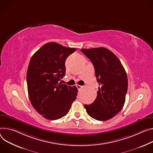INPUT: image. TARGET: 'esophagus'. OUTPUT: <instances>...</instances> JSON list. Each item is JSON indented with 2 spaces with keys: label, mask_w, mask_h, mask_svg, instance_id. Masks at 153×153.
Listing matches in <instances>:
<instances>
[{
  "label": "esophagus",
  "mask_w": 153,
  "mask_h": 153,
  "mask_svg": "<svg viewBox=\"0 0 153 153\" xmlns=\"http://www.w3.org/2000/svg\"><path fill=\"white\" fill-rule=\"evenodd\" d=\"M76 87H77V89L79 90H80V89L82 88V86H81V85H76Z\"/></svg>",
  "instance_id": "1"
}]
</instances>
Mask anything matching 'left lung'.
Segmentation results:
<instances>
[{
	"instance_id": "1",
	"label": "left lung",
	"mask_w": 153,
	"mask_h": 153,
	"mask_svg": "<svg viewBox=\"0 0 153 153\" xmlns=\"http://www.w3.org/2000/svg\"><path fill=\"white\" fill-rule=\"evenodd\" d=\"M81 51L92 62L100 85L94 101L84 107L94 119L108 120L118 114L124 104L128 87L126 72L118 57L105 48Z\"/></svg>"
}]
</instances>
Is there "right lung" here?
I'll return each instance as SVG.
<instances>
[{
	"mask_svg": "<svg viewBox=\"0 0 153 153\" xmlns=\"http://www.w3.org/2000/svg\"><path fill=\"white\" fill-rule=\"evenodd\" d=\"M75 51L50 42L39 48L30 60L27 72L29 99L37 112L48 120L65 116L76 99L77 87L60 82L66 74L65 61Z\"/></svg>",
	"mask_w": 153,
	"mask_h": 153,
	"instance_id": "obj_1",
	"label": "right lung"
}]
</instances>
